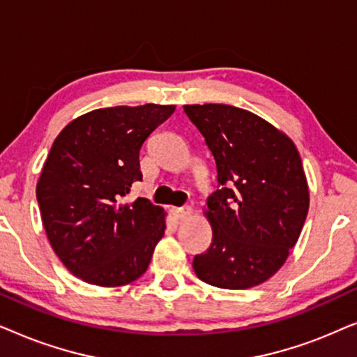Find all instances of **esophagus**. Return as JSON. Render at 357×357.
<instances>
[{"label": "esophagus", "instance_id": "1", "mask_svg": "<svg viewBox=\"0 0 357 357\" xmlns=\"http://www.w3.org/2000/svg\"><path fill=\"white\" fill-rule=\"evenodd\" d=\"M192 213H193L192 206H182V208H175L174 209V214H175V218H177V219L188 218Z\"/></svg>", "mask_w": 357, "mask_h": 357}]
</instances>
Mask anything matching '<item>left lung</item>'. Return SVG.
Masks as SVG:
<instances>
[{"mask_svg":"<svg viewBox=\"0 0 357 357\" xmlns=\"http://www.w3.org/2000/svg\"><path fill=\"white\" fill-rule=\"evenodd\" d=\"M216 160V190L204 211L213 242L193 258L199 280L248 289L289 257L309 211V185L289 136L252 112L224 104L183 105Z\"/></svg>","mask_w":357,"mask_h":357,"instance_id":"left-lung-1","label":"left lung"}]
</instances>
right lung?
<instances>
[{"instance_id":"add662e5","label":"right lung","mask_w":357,"mask_h":357,"mask_svg":"<svg viewBox=\"0 0 357 357\" xmlns=\"http://www.w3.org/2000/svg\"><path fill=\"white\" fill-rule=\"evenodd\" d=\"M174 110L158 104L97 109L53 141L37 202L48 242L79 280L115 287L148 270L165 213L146 198L126 203V195L143 178L141 146Z\"/></svg>"}]
</instances>
